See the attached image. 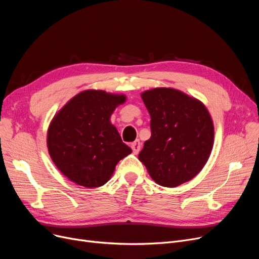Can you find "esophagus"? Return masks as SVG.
<instances>
[{"label": "esophagus", "instance_id": "1", "mask_svg": "<svg viewBox=\"0 0 259 259\" xmlns=\"http://www.w3.org/2000/svg\"><path fill=\"white\" fill-rule=\"evenodd\" d=\"M131 148H132L133 153H134V154H138V153L140 152V150H141V142H140L139 140L133 142V143L131 144Z\"/></svg>", "mask_w": 259, "mask_h": 259}]
</instances>
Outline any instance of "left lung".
Listing matches in <instances>:
<instances>
[{
	"mask_svg": "<svg viewBox=\"0 0 259 259\" xmlns=\"http://www.w3.org/2000/svg\"><path fill=\"white\" fill-rule=\"evenodd\" d=\"M151 116V138L139 159L151 179L164 187H178L196 176L211 154L214 126L206 106L173 88L142 93Z\"/></svg>",
	"mask_w": 259,
	"mask_h": 259,
	"instance_id": "obj_1",
	"label": "left lung"
}]
</instances>
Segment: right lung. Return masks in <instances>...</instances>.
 Instances as JSON below:
<instances>
[{
	"instance_id": "right-lung-1",
	"label": "right lung",
	"mask_w": 259,
	"mask_h": 259,
	"mask_svg": "<svg viewBox=\"0 0 259 259\" xmlns=\"http://www.w3.org/2000/svg\"><path fill=\"white\" fill-rule=\"evenodd\" d=\"M124 94L79 92L54 115L47 132L48 152L58 169L76 185L98 188L112 176L117 162L131 153L110 116Z\"/></svg>"
}]
</instances>
